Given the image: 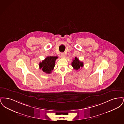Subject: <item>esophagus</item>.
<instances>
[{
	"instance_id": "1",
	"label": "esophagus",
	"mask_w": 124,
	"mask_h": 124,
	"mask_svg": "<svg viewBox=\"0 0 124 124\" xmlns=\"http://www.w3.org/2000/svg\"><path fill=\"white\" fill-rule=\"evenodd\" d=\"M61 57H62V58H65V53H61Z\"/></svg>"
}]
</instances>
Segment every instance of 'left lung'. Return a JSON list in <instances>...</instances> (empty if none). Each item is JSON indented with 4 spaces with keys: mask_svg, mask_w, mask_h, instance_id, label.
Masks as SVG:
<instances>
[{
    "mask_svg": "<svg viewBox=\"0 0 124 124\" xmlns=\"http://www.w3.org/2000/svg\"><path fill=\"white\" fill-rule=\"evenodd\" d=\"M71 65L75 70H78L81 67H82L84 66V64L83 62L80 61L77 57H75L71 63Z\"/></svg>",
    "mask_w": 124,
    "mask_h": 124,
    "instance_id": "1",
    "label": "left lung"
}]
</instances>
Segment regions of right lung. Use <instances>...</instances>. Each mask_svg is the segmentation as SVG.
I'll use <instances>...</instances> for the list:
<instances>
[{
  "mask_svg": "<svg viewBox=\"0 0 124 124\" xmlns=\"http://www.w3.org/2000/svg\"><path fill=\"white\" fill-rule=\"evenodd\" d=\"M57 59V56H48L39 63V68L42 69V71L46 73H51L55 66L56 59Z\"/></svg>",
  "mask_w": 124,
  "mask_h": 124,
  "instance_id": "1",
  "label": "right lung"
}]
</instances>
